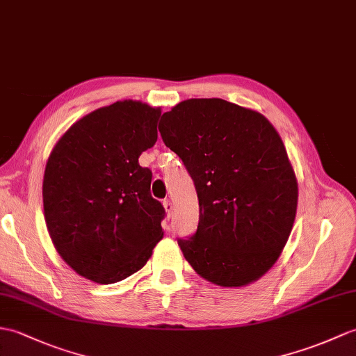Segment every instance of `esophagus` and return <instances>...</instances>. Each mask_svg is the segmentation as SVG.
I'll list each match as a JSON object with an SVG mask.
<instances>
[{
    "mask_svg": "<svg viewBox=\"0 0 356 356\" xmlns=\"http://www.w3.org/2000/svg\"><path fill=\"white\" fill-rule=\"evenodd\" d=\"M163 208H165V211H167V217L170 218L171 216H172V203H171V200H163Z\"/></svg>",
    "mask_w": 356,
    "mask_h": 356,
    "instance_id": "1",
    "label": "esophagus"
}]
</instances>
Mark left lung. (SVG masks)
<instances>
[{
	"mask_svg": "<svg viewBox=\"0 0 356 356\" xmlns=\"http://www.w3.org/2000/svg\"><path fill=\"white\" fill-rule=\"evenodd\" d=\"M159 131L198 197L195 234L177 239L185 259L220 286L259 279L286 244L297 209V180L275 127L221 98H191L162 115Z\"/></svg>",
	"mask_w": 356,
	"mask_h": 356,
	"instance_id": "left-lung-1",
	"label": "left lung"
}]
</instances>
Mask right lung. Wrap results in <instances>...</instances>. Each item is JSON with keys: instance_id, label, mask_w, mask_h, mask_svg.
<instances>
[{"instance_id": "obj_1", "label": "right lung", "mask_w": 356, "mask_h": 356, "mask_svg": "<svg viewBox=\"0 0 356 356\" xmlns=\"http://www.w3.org/2000/svg\"><path fill=\"white\" fill-rule=\"evenodd\" d=\"M161 109L124 100L74 122L49 154L44 213L62 259L80 276L115 284L134 275L162 236L165 209L138 159L158 139Z\"/></svg>"}]
</instances>
